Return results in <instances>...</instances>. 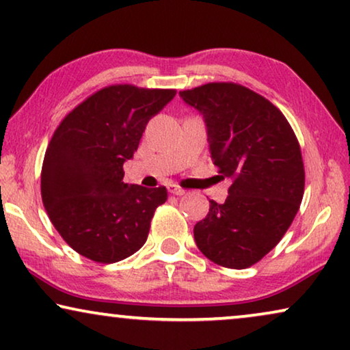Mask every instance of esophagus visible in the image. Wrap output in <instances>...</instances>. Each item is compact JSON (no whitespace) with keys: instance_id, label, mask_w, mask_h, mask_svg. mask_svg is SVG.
Wrapping results in <instances>:
<instances>
[{"instance_id":"1","label":"esophagus","mask_w":350,"mask_h":350,"mask_svg":"<svg viewBox=\"0 0 350 350\" xmlns=\"http://www.w3.org/2000/svg\"><path fill=\"white\" fill-rule=\"evenodd\" d=\"M167 192H170L171 195H176V197H183V195H185V190L180 189L179 185H176V184L167 185Z\"/></svg>"}]
</instances>
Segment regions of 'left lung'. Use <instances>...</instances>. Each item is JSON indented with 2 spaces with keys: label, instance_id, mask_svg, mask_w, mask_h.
I'll list each match as a JSON object with an SVG mask.
<instances>
[{
  "label": "left lung",
  "instance_id": "8db88e82",
  "mask_svg": "<svg viewBox=\"0 0 350 350\" xmlns=\"http://www.w3.org/2000/svg\"><path fill=\"white\" fill-rule=\"evenodd\" d=\"M179 94L203 115L214 166L232 179L226 202L209 200L195 241L214 264L251 267L275 248L299 209L306 183L299 142L272 102L239 83H206Z\"/></svg>",
  "mask_w": 350,
  "mask_h": 350
}]
</instances>
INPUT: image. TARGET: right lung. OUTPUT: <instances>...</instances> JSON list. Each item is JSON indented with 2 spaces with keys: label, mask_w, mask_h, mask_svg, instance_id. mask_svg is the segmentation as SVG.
Masks as SVG:
<instances>
[{
  "label": "right lung",
  "mask_w": 350,
  "mask_h": 350,
  "mask_svg": "<svg viewBox=\"0 0 350 350\" xmlns=\"http://www.w3.org/2000/svg\"><path fill=\"white\" fill-rule=\"evenodd\" d=\"M176 90L110 85L78 104L55 129L41 167L46 213L70 248L99 264L126 259L146 243L166 187L123 183L148 120Z\"/></svg>",
  "instance_id": "obj_1"
}]
</instances>
